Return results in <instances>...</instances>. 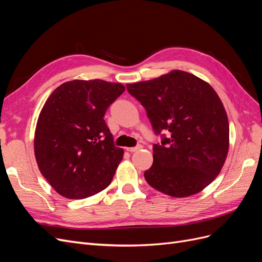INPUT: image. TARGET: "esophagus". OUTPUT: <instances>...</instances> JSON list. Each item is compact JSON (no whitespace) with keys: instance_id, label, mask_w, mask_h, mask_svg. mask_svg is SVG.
I'll list each match as a JSON object with an SVG mask.
<instances>
[{"instance_id":"obj_1","label":"esophagus","mask_w":262,"mask_h":262,"mask_svg":"<svg viewBox=\"0 0 262 262\" xmlns=\"http://www.w3.org/2000/svg\"><path fill=\"white\" fill-rule=\"evenodd\" d=\"M141 148H142V145H137L134 147H126V150H128V152H130V153H133V152H136V150H139Z\"/></svg>"}]
</instances>
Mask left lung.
Returning a JSON list of instances; mask_svg holds the SVG:
<instances>
[{
    "instance_id": "obj_1",
    "label": "left lung",
    "mask_w": 262,
    "mask_h": 262,
    "mask_svg": "<svg viewBox=\"0 0 262 262\" xmlns=\"http://www.w3.org/2000/svg\"><path fill=\"white\" fill-rule=\"evenodd\" d=\"M146 110L161 144L153 146L147 184L165 194L185 198L216 178L229 146V124L216 92L198 76L173 70L154 80L126 84Z\"/></svg>"
}]
</instances>
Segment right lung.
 I'll list each match as a JSON object with an SVG mask.
<instances>
[{
  "mask_svg": "<svg viewBox=\"0 0 262 262\" xmlns=\"http://www.w3.org/2000/svg\"><path fill=\"white\" fill-rule=\"evenodd\" d=\"M124 86L102 80L61 84L45 102L35 131L42 176L68 199H85L112 182L123 149L114 144L104 116Z\"/></svg>",
  "mask_w": 262,
  "mask_h": 262,
  "instance_id": "obj_1",
  "label": "right lung"
}]
</instances>
